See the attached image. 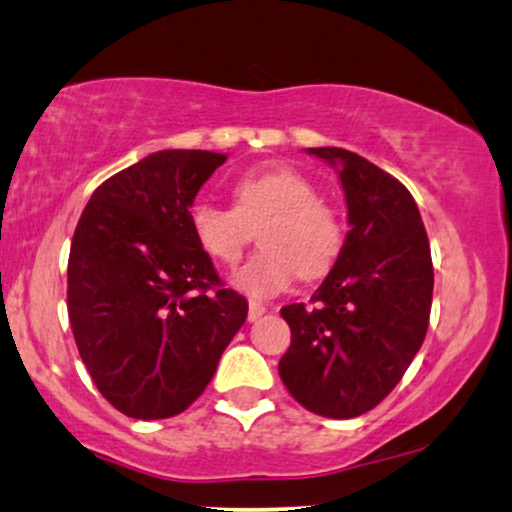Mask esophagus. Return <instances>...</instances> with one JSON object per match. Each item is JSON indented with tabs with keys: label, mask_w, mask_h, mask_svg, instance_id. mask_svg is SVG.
Listing matches in <instances>:
<instances>
[{
	"label": "esophagus",
	"mask_w": 512,
	"mask_h": 512,
	"mask_svg": "<svg viewBox=\"0 0 512 512\" xmlns=\"http://www.w3.org/2000/svg\"><path fill=\"white\" fill-rule=\"evenodd\" d=\"M264 312H267V307H264L262 302L250 300V304H248V321H257Z\"/></svg>",
	"instance_id": "34e87169"
}]
</instances>
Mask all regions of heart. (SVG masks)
Wrapping results in <instances>:
<instances>
[{
    "label": "heart",
    "mask_w": 512,
    "mask_h": 512,
    "mask_svg": "<svg viewBox=\"0 0 512 512\" xmlns=\"http://www.w3.org/2000/svg\"><path fill=\"white\" fill-rule=\"evenodd\" d=\"M234 208L198 200L189 224L212 260L231 264L241 257L260 224L262 248L234 271V286L252 297L288 288L297 274L319 278L333 267L345 245L338 210L323 203L314 181L288 165H264L241 174L231 186Z\"/></svg>",
    "instance_id": "heart-1"
}]
</instances>
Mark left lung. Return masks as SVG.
Here are the masks:
<instances>
[{"mask_svg":"<svg viewBox=\"0 0 512 512\" xmlns=\"http://www.w3.org/2000/svg\"><path fill=\"white\" fill-rule=\"evenodd\" d=\"M340 174L345 245L309 304H288L290 347L278 364L307 411L357 418L394 390L428 333L430 243L401 181L345 148H307Z\"/></svg>","mask_w":512,"mask_h":512,"instance_id":"1","label":"left lung"}]
</instances>
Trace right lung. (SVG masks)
I'll return each mask as SVG.
<instances>
[{"mask_svg":"<svg viewBox=\"0 0 512 512\" xmlns=\"http://www.w3.org/2000/svg\"><path fill=\"white\" fill-rule=\"evenodd\" d=\"M224 160L179 148L146 155L103 181L77 222L68 319L94 385L129 418L189 409L248 316L189 224L193 198Z\"/></svg>","mask_w":512,"mask_h":512,"instance_id":"right-lung-1","label":"right lung"}]
</instances>
